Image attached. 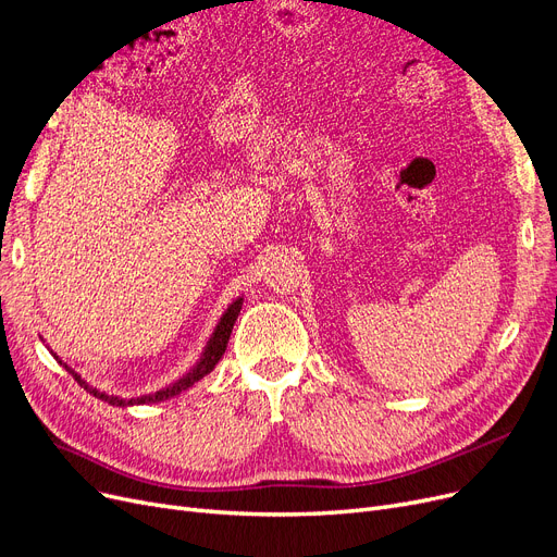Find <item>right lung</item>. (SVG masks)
Returning <instances> with one entry per match:
<instances>
[{
    "label": "right lung",
    "mask_w": 557,
    "mask_h": 557,
    "mask_svg": "<svg viewBox=\"0 0 557 557\" xmlns=\"http://www.w3.org/2000/svg\"><path fill=\"white\" fill-rule=\"evenodd\" d=\"M240 308H243V299H237V301H233L231 306H228V310L222 314V320H220V324H218V329H215V333H213V337H210V342H208V347H206V351H203V358L197 362V367L193 369V372L188 374V376H183L178 383H174V385H170V387H165V389H158V392H153V394H149V396H138V399H120V396H109L106 392H99V389H95V387H90L86 381H82V376H78L74 369H70L65 362H61L67 372L72 374V379L82 385L84 389H88L92 396H97V399H101V401H106V404H111V406H120V408H126V406H134V404H158V401H165V399H170V396H176L178 392H183V389H188L190 385H195L197 381H201L206 374H210L215 369V364L220 362V358L224 356V351H226V344H228V337H231V331H233V324H235V320H237V314H240ZM54 358H59L57 354H54Z\"/></svg>",
    "instance_id": "right-lung-1"
}]
</instances>
